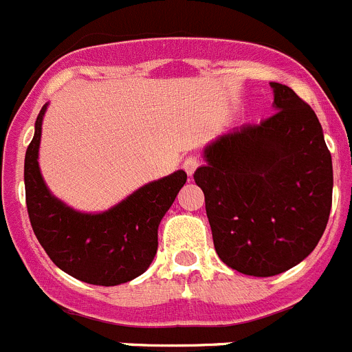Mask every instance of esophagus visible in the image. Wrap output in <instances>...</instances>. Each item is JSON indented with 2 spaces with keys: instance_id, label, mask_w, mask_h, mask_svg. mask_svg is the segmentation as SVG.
Returning a JSON list of instances; mask_svg holds the SVG:
<instances>
[{
  "instance_id": "esophagus-1",
  "label": "esophagus",
  "mask_w": 352,
  "mask_h": 352,
  "mask_svg": "<svg viewBox=\"0 0 352 352\" xmlns=\"http://www.w3.org/2000/svg\"><path fill=\"white\" fill-rule=\"evenodd\" d=\"M198 166H199V161L196 160L195 156H188L182 163V168L188 172V175H192V173L196 172V168H198Z\"/></svg>"
}]
</instances>
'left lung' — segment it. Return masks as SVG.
Returning a JSON list of instances; mask_svg holds the SVG:
<instances>
[{"label": "left lung", "mask_w": 352, "mask_h": 352, "mask_svg": "<svg viewBox=\"0 0 352 352\" xmlns=\"http://www.w3.org/2000/svg\"><path fill=\"white\" fill-rule=\"evenodd\" d=\"M270 87L274 116L215 138L195 172L215 252L252 277L283 274L314 251L333 192L331 154L318 116L287 85Z\"/></svg>", "instance_id": "left-lung-1"}]
</instances>
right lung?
<instances>
[{
  "mask_svg": "<svg viewBox=\"0 0 352 352\" xmlns=\"http://www.w3.org/2000/svg\"><path fill=\"white\" fill-rule=\"evenodd\" d=\"M49 103L34 122L24 160V186L31 226L56 267L94 286H117L137 278L157 251V228L188 175L184 170L144 184L103 212H80L54 196L43 180L38 151Z\"/></svg>",
  "mask_w": 352,
  "mask_h": 352,
  "instance_id": "add662e5",
  "label": "right lung"
}]
</instances>
